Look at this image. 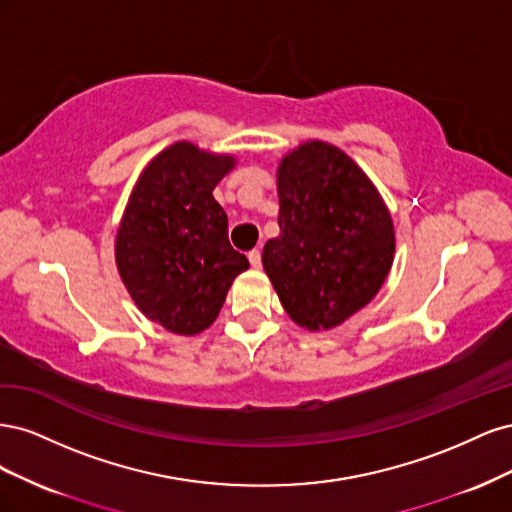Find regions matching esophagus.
Masks as SVG:
<instances>
[{"label": "esophagus", "instance_id": "1", "mask_svg": "<svg viewBox=\"0 0 512 512\" xmlns=\"http://www.w3.org/2000/svg\"><path fill=\"white\" fill-rule=\"evenodd\" d=\"M247 258H250V265H252L254 269L260 267V252H258V250H252L250 254H247Z\"/></svg>", "mask_w": 512, "mask_h": 512}]
</instances>
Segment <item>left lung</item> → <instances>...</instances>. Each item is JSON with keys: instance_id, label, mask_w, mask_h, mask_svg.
Here are the masks:
<instances>
[{"instance_id": "obj_1", "label": "left lung", "mask_w": 512, "mask_h": 512, "mask_svg": "<svg viewBox=\"0 0 512 512\" xmlns=\"http://www.w3.org/2000/svg\"><path fill=\"white\" fill-rule=\"evenodd\" d=\"M277 198L280 235L267 241L262 267L292 322L335 329L389 277L391 211L363 168L324 141L301 143L280 160Z\"/></svg>"}]
</instances>
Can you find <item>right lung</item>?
Returning <instances> with one entry per match:
<instances>
[{
    "label": "right lung",
    "instance_id": "right-lung-1",
    "mask_svg": "<svg viewBox=\"0 0 512 512\" xmlns=\"http://www.w3.org/2000/svg\"><path fill=\"white\" fill-rule=\"evenodd\" d=\"M237 160L190 141L162 149L136 179L115 237L123 286L141 312L175 335L209 329L250 262L228 241L213 190Z\"/></svg>",
    "mask_w": 512,
    "mask_h": 512
}]
</instances>
